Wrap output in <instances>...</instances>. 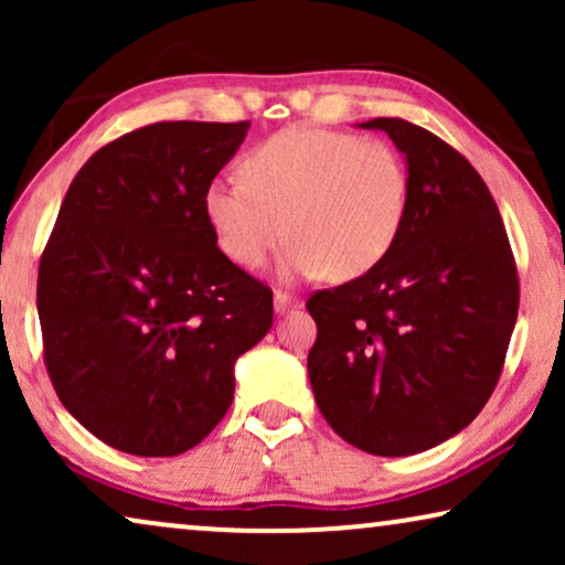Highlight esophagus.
<instances>
[{
  "instance_id": "1",
  "label": "esophagus",
  "mask_w": 565,
  "mask_h": 565,
  "mask_svg": "<svg viewBox=\"0 0 565 565\" xmlns=\"http://www.w3.org/2000/svg\"><path fill=\"white\" fill-rule=\"evenodd\" d=\"M298 303H300V300H298L296 296H292V292L280 290V288L275 290V311H277V313L290 311V308H296Z\"/></svg>"
}]
</instances>
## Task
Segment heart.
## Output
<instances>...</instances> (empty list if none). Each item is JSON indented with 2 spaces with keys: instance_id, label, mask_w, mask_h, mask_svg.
Here are the masks:
<instances>
[{
  "instance_id": "obj_1",
  "label": "heart",
  "mask_w": 565,
  "mask_h": 565,
  "mask_svg": "<svg viewBox=\"0 0 565 565\" xmlns=\"http://www.w3.org/2000/svg\"><path fill=\"white\" fill-rule=\"evenodd\" d=\"M238 174L207 184L203 213L218 249L244 269L290 236V273L354 280L393 252L412 207L404 153L347 130H277L238 161Z\"/></svg>"
}]
</instances>
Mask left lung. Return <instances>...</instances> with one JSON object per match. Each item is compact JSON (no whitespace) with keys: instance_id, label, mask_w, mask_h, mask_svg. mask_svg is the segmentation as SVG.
Listing matches in <instances>:
<instances>
[{"instance_id":"obj_1","label":"left lung","mask_w":565,"mask_h":565,"mask_svg":"<svg viewBox=\"0 0 565 565\" xmlns=\"http://www.w3.org/2000/svg\"><path fill=\"white\" fill-rule=\"evenodd\" d=\"M412 172L398 244L367 275L306 300L308 377L329 427L401 458L458 435L504 367L520 308L509 236L481 174L427 128L375 118Z\"/></svg>"}]
</instances>
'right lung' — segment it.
I'll use <instances>...</instances> for the list:
<instances>
[{
    "instance_id": "obj_1",
    "label": "right lung",
    "mask_w": 565,
    "mask_h": 565,
    "mask_svg": "<svg viewBox=\"0 0 565 565\" xmlns=\"http://www.w3.org/2000/svg\"><path fill=\"white\" fill-rule=\"evenodd\" d=\"M249 120L151 122L92 153L38 267L43 362L61 404L115 450L172 458L234 401V362L273 290L218 249L203 192Z\"/></svg>"
}]
</instances>
